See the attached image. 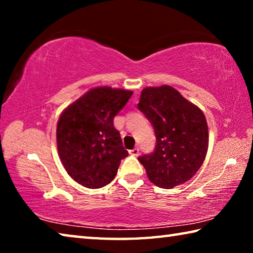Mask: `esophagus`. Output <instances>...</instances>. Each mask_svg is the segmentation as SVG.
I'll return each instance as SVG.
<instances>
[{
    "mask_svg": "<svg viewBox=\"0 0 253 253\" xmlns=\"http://www.w3.org/2000/svg\"><path fill=\"white\" fill-rule=\"evenodd\" d=\"M129 154H130V155H132V156H138L139 155V148L138 147H135V148L130 149Z\"/></svg>",
    "mask_w": 253,
    "mask_h": 253,
    "instance_id": "1",
    "label": "esophagus"
}]
</instances>
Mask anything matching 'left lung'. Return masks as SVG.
I'll list each match as a JSON object with an SVG mask.
<instances>
[{
  "instance_id": "left-lung-1",
  "label": "left lung",
  "mask_w": 253,
  "mask_h": 253,
  "mask_svg": "<svg viewBox=\"0 0 253 253\" xmlns=\"http://www.w3.org/2000/svg\"><path fill=\"white\" fill-rule=\"evenodd\" d=\"M138 109L156 136L154 152L138 157L149 181L162 188L187 182L208 152L209 128L202 110L166 84L143 89Z\"/></svg>"
}]
</instances>
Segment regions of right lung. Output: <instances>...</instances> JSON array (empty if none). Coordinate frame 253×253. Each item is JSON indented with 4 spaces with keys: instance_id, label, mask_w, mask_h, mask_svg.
<instances>
[{
    "instance_id": "add662e5",
    "label": "right lung",
    "mask_w": 253,
    "mask_h": 253,
    "mask_svg": "<svg viewBox=\"0 0 253 253\" xmlns=\"http://www.w3.org/2000/svg\"><path fill=\"white\" fill-rule=\"evenodd\" d=\"M132 95L130 90L97 87L68 106L57 126L58 153L68 174L88 188L115 178L128 152L114 118Z\"/></svg>"
}]
</instances>
